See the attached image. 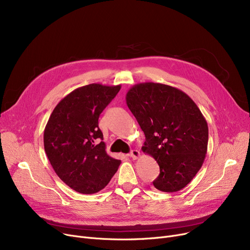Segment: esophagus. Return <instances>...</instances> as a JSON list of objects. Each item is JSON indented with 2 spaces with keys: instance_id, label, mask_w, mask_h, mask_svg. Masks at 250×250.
I'll use <instances>...</instances> for the list:
<instances>
[{
  "instance_id": "1",
  "label": "esophagus",
  "mask_w": 250,
  "mask_h": 250,
  "mask_svg": "<svg viewBox=\"0 0 250 250\" xmlns=\"http://www.w3.org/2000/svg\"><path fill=\"white\" fill-rule=\"evenodd\" d=\"M140 155H141V153H140V151L139 150H132L130 151V153H129V156L132 157V158L134 159V160H136V159H138L139 157H140Z\"/></svg>"
}]
</instances>
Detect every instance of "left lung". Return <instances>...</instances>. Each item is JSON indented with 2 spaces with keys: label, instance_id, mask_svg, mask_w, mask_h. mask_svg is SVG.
Masks as SVG:
<instances>
[{
  "label": "left lung",
  "instance_id": "8db88e82",
  "mask_svg": "<svg viewBox=\"0 0 250 250\" xmlns=\"http://www.w3.org/2000/svg\"><path fill=\"white\" fill-rule=\"evenodd\" d=\"M125 100L146 137L143 152L160 167L153 186L165 192L186 188L208 149V124L198 105L181 90L153 82L133 86Z\"/></svg>",
  "mask_w": 250,
  "mask_h": 250
}]
</instances>
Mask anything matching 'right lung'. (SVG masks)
Listing matches in <instances>:
<instances>
[{
    "mask_svg": "<svg viewBox=\"0 0 250 250\" xmlns=\"http://www.w3.org/2000/svg\"><path fill=\"white\" fill-rule=\"evenodd\" d=\"M120 90L121 85L94 83L72 91L59 102L44 128V150L52 168L80 193L103 189L121 164L105 151L98 126L100 113Z\"/></svg>",
    "mask_w": 250,
    "mask_h": 250,
    "instance_id": "1",
    "label": "right lung"
}]
</instances>
